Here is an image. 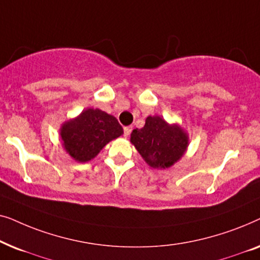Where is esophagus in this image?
<instances>
[{
	"label": "esophagus",
	"instance_id": "1",
	"mask_svg": "<svg viewBox=\"0 0 260 260\" xmlns=\"http://www.w3.org/2000/svg\"><path fill=\"white\" fill-rule=\"evenodd\" d=\"M131 131H133V127H131V126L124 127V136H125V137L129 136V135L131 134Z\"/></svg>",
	"mask_w": 260,
	"mask_h": 260
}]
</instances>
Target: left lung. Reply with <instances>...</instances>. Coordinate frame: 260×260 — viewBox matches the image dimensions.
Masks as SVG:
<instances>
[{
	"instance_id": "obj_1",
	"label": "left lung",
	"mask_w": 260,
	"mask_h": 260,
	"mask_svg": "<svg viewBox=\"0 0 260 260\" xmlns=\"http://www.w3.org/2000/svg\"><path fill=\"white\" fill-rule=\"evenodd\" d=\"M130 142L151 168L166 169L184 155L189 138L179 124H169L159 116H149L142 129L131 133Z\"/></svg>"
}]
</instances>
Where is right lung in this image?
<instances>
[{"mask_svg": "<svg viewBox=\"0 0 260 260\" xmlns=\"http://www.w3.org/2000/svg\"><path fill=\"white\" fill-rule=\"evenodd\" d=\"M123 135L115 117L99 109H86L61 125L60 136L67 154L77 162H88L109 143Z\"/></svg>", "mask_w": 260, "mask_h": 260, "instance_id": "add662e5", "label": "right lung"}]
</instances>
